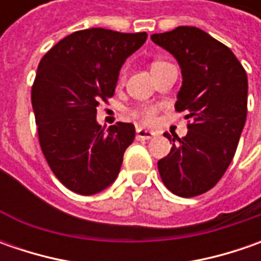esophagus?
Returning <instances> with one entry per match:
<instances>
[{
	"label": "esophagus",
	"instance_id": "obj_1",
	"mask_svg": "<svg viewBox=\"0 0 261 261\" xmlns=\"http://www.w3.org/2000/svg\"><path fill=\"white\" fill-rule=\"evenodd\" d=\"M155 135L154 132L144 129V127H138L136 129V139H151L152 136Z\"/></svg>",
	"mask_w": 261,
	"mask_h": 261
}]
</instances>
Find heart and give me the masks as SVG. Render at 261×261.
Here are the masks:
<instances>
[{
	"instance_id": "obj_1",
	"label": "heart",
	"mask_w": 261,
	"mask_h": 261,
	"mask_svg": "<svg viewBox=\"0 0 261 261\" xmlns=\"http://www.w3.org/2000/svg\"><path fill=\"white\" fill-rule=\"evenodd\" d=\"M158 64H161V62H156L154 65H158ZM120 80H123V74L120 75ZM156 113H158V109L155 106H146V107H136V109H134L130 112V116L135 120L141 122V123H152L155 120Z\"/></svg>"
}]
</instances>
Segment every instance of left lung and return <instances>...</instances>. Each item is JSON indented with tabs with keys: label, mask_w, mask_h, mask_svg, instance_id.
Returning a JSON list of instances; mask_svg holds the SVG:
<instances>
[{
	"label": "left lung",
	"mask_w": 261,
	"mask_h": 261,
	"mask_svg": "<svg viewBox=\"0 0 261 261\" xmlns=\"http://www.w3.org/2000/svg\"><path fill=\"white\" fill-rule=\"evenodd\" d=\"M151 39L181 68L183 84L174 107L192 119L187 135L173 138L158 171L174 195L199 196L221 180L236 154L247 119L246 69L229 47L197 27L180 25ZM164 136L171 141L167 132Z\"/></svg>",
	"instance_id": "left-lung-1"
}]
</instances>
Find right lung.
<instances>
[{
	"mask_svg": "<svg viewBox=\"0 0 261 261\" xmlns=\"http://www.w3.org/2000/svg\"><path fill=\"white\" fill-rule=\"evenodd\" d=\"M146 33L87 29L58 42L37 66L32 106L42 152L62 185L95 195L120 171L135 126L97 123V106L115 94L126 58L145 43Z\"/></svg>",
	"mask_w": 261,
	"mask_h": 261,
	"instance_id": "right-lung-1",
	"label": "right lung"
}]
</instances>
